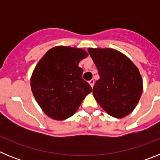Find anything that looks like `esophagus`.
Instances as JSON below:
<instances>
[{"instance_id": "34e87169", "label": "esophagus", "mask_w": 160, "mask_h": 160, "mask_svg": "<svg viewBox=\"0 0 160 160\" xmlns=\"http://www.w3.org/2000/svg\"><path fill=\"white\" fill-rule=\"evenodd\" d=\"M89 84L90 85V87H94V79H91L90 81H89Z\"/></svg>"}]
</instances>
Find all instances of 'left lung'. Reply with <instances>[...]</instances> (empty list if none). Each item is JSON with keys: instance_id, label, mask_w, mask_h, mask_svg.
<instances>
[{"instance_id": "obj_1", "label": "left lung", "mask_w": 160, "mask_h": 160, "mask_svg": "<svg viewBox=\"0 0 160 160\" xmlns=\"http://www.w3.org/2000/svg\"><path fill=\"white\" fill-rule=\"evenodd\" d=\"M100 78L93 95L111 116L121 118L131 114L140 99L142 79L139 70L125 54L111 48H89Z\"/></svg>"}]
</instances>
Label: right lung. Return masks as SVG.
I'll list each match as a JSON object with an SVG mask.
<instances>
[{
	"instance_id": "right-lung-1",
	"label": "right lung",
	"mask_w": 160,
	"mask_h": 160,
	"mask_svg": "<svg viewBox=\"0 0 160 160\" xmlns=\"http://www.w3.org/2000/svg\"><path fill=\"white\" fill-rule=\"evenodd\" d=\"M87 56L81 48L58 46L48 50L38 62L31 76V90L48 117L59 121L70 118L92 91L78 66Z\"/></svg>"
}]
</instances>
